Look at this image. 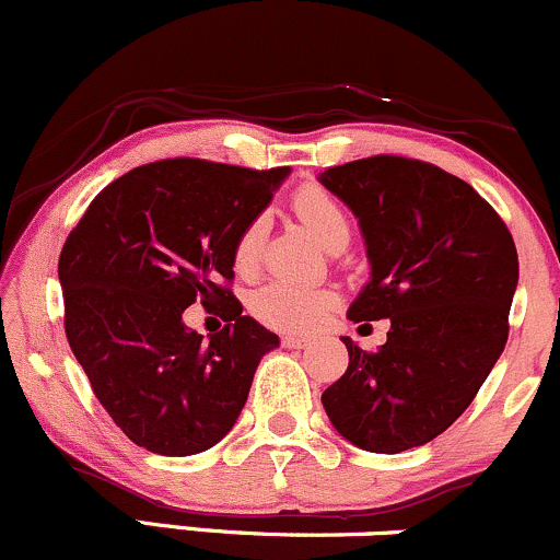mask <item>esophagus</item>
Segmentation results:
<instances>
[{
  "mask_svg": "<svg viewBox=\"0 0 560 560\" xmlns=\"http://www.w3.org/2000/svg\"><path fill=\"white\" fill-rule=\"evenodd\" d=\"M281 346L284 348H308L311 346V340L308 337H294V335H284L281 337Z\"/></svg>",
  "mask_w": 560,
  "mask_h": 560,
  "instance_id": "esophagus-1",
  "label": "esophagus"
}]
</instances>
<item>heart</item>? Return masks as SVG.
<instances>
[{
	"label": "heart",
	"instance_id": "1",
	"mask_svg": "<svg viewBox=\"0 0 560 560\" xmlns=\"http://www.w3.org/2000/svg\"><path fill=\"white\" fill-rule=\"evenodd\" d=\"M292 210L303 220L308 229L322 238L331 249L346 247L350 223L348 214L342 210L335 194L318 183H305L292 194ZM260 244H262V223L260 220H249L242 231H238L236 242H233L231 262L238 273H249L255 270L260 260ZM340 305V294L331 287L316 284H298V281L273 279L268 284L257 287L249 294V313L262 324V327L287 331V335H303L313 331L331 311Z\"/></svg>",
	"mask_w": 560,
	"mask_h": 560
}]
</instances>
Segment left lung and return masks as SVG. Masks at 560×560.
I'll list each match as a JSON object with an SVG mask.
<instances>
[{
	"mask_svg": "<svg viewBox=\"0 0 560 560\" xmlns=\"http://www.w3.org/2000/svg\"><path fill=\"white\" fill-rule=\"evenodd\" d=\"M322 183L355 212L372 262L348 318L390 322L380 350L342 337L348 370L322 404L350 444L407 452L444 433L500 359L518 252L494 207L430 162L380 153Z\"/></svg>",
	"mask_w": 560,
	"mask_h": 560,
	"instance_id": "8db88e82",
	"label": "left lung"
}]
</instances>
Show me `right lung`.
Instances as JSON below:
<instances>
[{"label":"right lung","mask_w":560,"mask_h":560,"mask_svg":"<svg viewBox=\"0 0 560 560\" xmlns=\"http://www.w3.org/2000/svg\"><path fill=\"white\" fill-rule=\"evenodd\" d=\"M287 172L159 159L103 188L66 238V337L97 401L143 450L186 457L218 444L279 346L242 316L231 252ZM196 299L230 322L210 343L182 324Z\"/></svg>","instance_id":"add662e5"}]
</instances>
